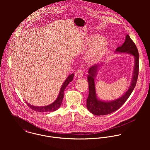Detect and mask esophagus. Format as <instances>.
<instances>
[{
  "instance_id": "34e87169",
  "label": "esophagus",
  "mask_w": 150,
  "mask_h": 150,
  "mask_svg": "<svg viewBox=\"0 0 150 150\" xmlns=\"http://www.w3.org/2000/svg\"><path fill=\"white\" fill-rule=\"evenodd\" d=\"M84 73L81 70H78L75 73V77L76 78H81L83 76Z\"/></svg>"
}]
</instances>
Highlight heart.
Returning <instances> with one entry per match:
<instances>
[{"mask_svg": "<svg viewBox=\"0 0 150 150\" xmlns=\"http://www.w3.org/2000/svg\"><path fill=\"white\" fill-rule=\"evenodd\" d=\"M88 45L92 47L86 53V62L88 64H94L98 62L104 55L107 50V44L101 36L93 34L88 40Z\"/></svg>", "mask_w": 150, "mask_h": 150, "instance_id": "b5f03b06", "label": "heart"}]
</instances>
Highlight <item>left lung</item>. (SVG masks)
<instances>
[{
  "label": "left lung",
  "instance_id": "left-lung-1",
  "mask_svg": "<svg viewBox=\"0 0 150 150\" xmlns=\"http://www.w3.org/2000/svg\"><path fill=\"white\" fill-rule=\"evenodd\" d=\"M114 53L130 54L134 57V67L130 84L128 89L118 99L110 101L101 100L97 96L95 79L99 67L103 65V64H95L90 67L88 72L89 95L86 99V107L92 114L95 115L109 114L120 108L128 99L136 84L139 68V55L135 44L128 35L126 36L125 42L121 47L116 49Z\"/></svg>",
  "mask_w": 150,
  "mask_h": 150
}]
</instances>
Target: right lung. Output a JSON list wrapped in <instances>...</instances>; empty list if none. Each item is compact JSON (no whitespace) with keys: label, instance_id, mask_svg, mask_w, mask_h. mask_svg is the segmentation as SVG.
<instances>
[{"label":"right lung","instance_id":"1","mask_svg":"<svg viewBox=\"0 0 150 150\" xmlns=\"http://www.w3.org/2000/svg\"><path fill=\"white\" fill-rule=\"evenodd\" d=\"M74 77V74L72 73L71 74H70L65 80L64 83H63L62 86H61L59 94L57 98V99L55 100V101L48 105L47 106H33L32 105L29 103H28L27 102L25 101V103L28 105V106L30 107L31 109L38 111V112H51V111H54L57 110H58L62 104V102L64 96V89L66 88V86H68V84L72 81Z\"/></svg>","mask_w":150,"mask_h":150}]
</instances>
